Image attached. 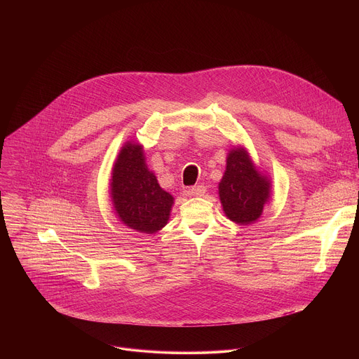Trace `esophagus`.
Here are the masks:
<instances>
[{"label": "esophagus", "mask_w": 359, "mask_h": 359, "mask_svg": "<svg viewBox=\"0 0 359 359\" xmlns=\"http://www.w3.org/2000/svg\"><path fill=\"white\" fill-rule=\"evenodd\" d=\"M204 193H206V187L204 186H194L189 190V194L194 196V197H201V196H204Z\"/></svg>", "instance_id": "esophagus-1"}]
</instances>
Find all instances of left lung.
Masks as SVG:
<instances>
[{
    "instance_id": "left-lung-1",
    "label": "left lung",
    "mask_w": 359,
    "mask_h": 359,
    "mask_svg": "<svg viewBox=\"0 0 359 359\" xmlns=\"http://www.w3.org/2000/svg\"><path fill=\"white\" fill-rule=\"evenodd\" d=\"M271 179L252 162L244 146H233L219 182V197L229 220L240 226L257 222L271 197Z\"/></svg>"
}]
</instances>
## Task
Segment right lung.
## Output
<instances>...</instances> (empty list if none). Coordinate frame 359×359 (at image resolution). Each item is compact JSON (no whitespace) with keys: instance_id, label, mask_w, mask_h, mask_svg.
<instances>
[{"instance_id":"add662e5","label":"right lung","mask_w":359,"mask_h":359,"mask_svg":"<svg viewBox=\"0 0 359 359\" xmlns=\"http://www.w3.org/2000/svg\"><path fill=\"white\" fill-rule=\"evenodd\" d=\"M111 175V201L122 224L146 234H155L168 224L175 198L149 170L143 144L128 140L118 153Z\"/></svg>"}]
</instances>
